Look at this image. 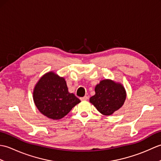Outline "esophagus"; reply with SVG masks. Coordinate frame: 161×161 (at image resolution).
Segmentation results:
<instances>
[{
    "label": "esophagus",
    "instance_id": "obj_1",
    "mask_svg": "<svg viewBox=\"0 0 161 161\" xmlns=\"http://www.w3.org/2000/svg\"><path fill=\"white\" fill-rule=\"evenodd\" d=\"M88 99V97L87 96H84V97H81L80 100H81V101H84V100H87Z\"/></svg>",
    "mask_w": 161,
    "mask_h": 161
}]
</instances>
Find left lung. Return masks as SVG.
<instances>
[{
    "label": "left lung",
    "instance_id": "left-lung-1",
    "mask_svg": "<svg viewBox=\"0 0 161 161\" xmlns=\"http://www.w3.org/2000/svg\"><path fill=\"white\" fill-rule=\"evenodd\" d=\"M95 94L90 98V102L104 115H111L121 108L126 97L124 86L109 79L100 81L95 86Z\"/></svg>",
    "mask_w": 161,
    "mask_h": 161
}]
</instances>
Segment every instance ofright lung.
<instances>
[{
    "mask_svg": "<svg viewBox=\"0 0 161 161\" xmlns=\"http://www.w3.org/2000/svg\"><path fill=\"white\" fill-rule=\"evenodd\" d=\"M33 100L38 110L52 119L63 118L81 102L68 92L66 81L53 71L44 74L33 90Z\"/></svg>",
    "mask_w": 161,
    "mask_h": 161,
    "instance_id": "right-lung-1",
    "label": "right lung"
}]
</instances>
